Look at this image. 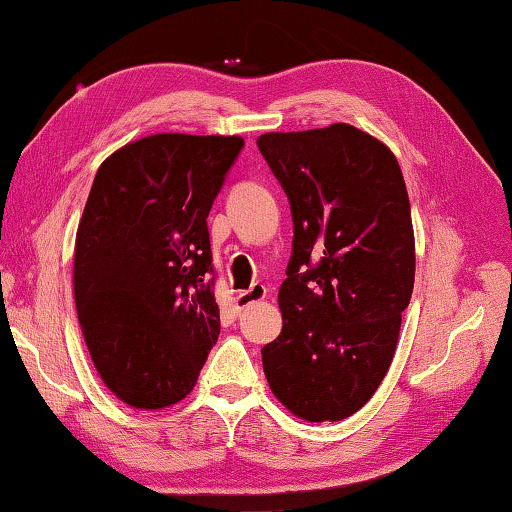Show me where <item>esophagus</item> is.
<instances>
[{"mask_svg":"<svg viewBox=\"0 0 512 512\" xmlns=\"http://www.w3.org/2000/svg\"><path fill=\"white\" fill-rule=\"evenodd\" d=\"M265 296H267V287L263 283H254L252 287L245 289V292H238V296H236L238 310H245L247 305H252L256 301H263Z\"/></svg>","mask_w":512,"mask_h":512,"instance_id":"obj_1","label":"esophagus"}]
</instances>
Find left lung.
Segmentation results:
<instances>
[{
	"mask_svg": "<svg viewBox=\"0 0 512 512\" xmlns=\"http://www.w3.org/2000/svg\"><path fill=\"white\" fill-rule=\"evenodd\" d=\"M292 209L278 289L283 330L263 350L276 399L307 421L350 417L379 388L414 287V234L399 162L352 124L256 140Z\"/></svg>",
	"mask_w": 512,
	"mask_h": 512,
	"instance_id": "8db88e82",
	"label": "left lung"
}]
</instances>
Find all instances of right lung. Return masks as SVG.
I'll list each match as a JSON object with an SVG mask.
<instances>
[{
    "label": "right lung",
    "mask_w": 512,
    "mask_h": 512,
    "mask_svg": "<svg viewBox=\"0 0 512 512\" xmlns=\"http://www.w3.org/2000/svg\"><path fill=\"white\" fill-rule=\"evenodd\" d=\"M243 147L158 133L95 173L75 238L77 321L104 385L133 408L185 399L218 341L207 216Z\"/></svg>",
    "instance_id": "add662e5"
}]
</instances>
